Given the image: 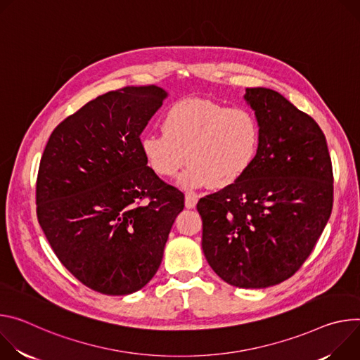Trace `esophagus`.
I'll use <instances>...</instances> for the list:
<instances>
[{"mask_svg": "<svg viewBox=\"0 0 360 360\" xmlns=\"http://www.w3.org/2000/svg\"><path fill=\"white\" fill-rule=\"evenodd\" d=\"M197 195L195 194H186V207L187 209H194L195 207V205H197Z\"/></svg>", "mask_w": 360, "mask_h": 360, "instance_id": "esophagus-1", "label": "esophagus"}]
</instances>
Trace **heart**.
Listing matches in <instances>:
<instances>
[{"label": "heart", "instance_id": "obj_1", "mask_svg": "<svg viewBox=\"0 0 360 360\" xmlns=\"http://www.w3.org/2000/svg\"><path fill=\"white\" fill-rule=\"evenodd\" d=\"M163 131L140 137V151L150 170L170 179L187 160L180 186L188 191L227 187L240 180L259 153L262 129L253 111L226 108L209 98H183L162 115Z\"/></svg>", "mask_w": 360, "mask_h": 360}]
</instances>
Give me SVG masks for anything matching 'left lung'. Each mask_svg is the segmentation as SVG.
Wrapping results in <instances>:
<instances>
[{
  "instance_id": "1",
  "label": "left lung",
  "mask_w": 360,
  "mask_h": 360,
  "mask_svg": "<svg viewBox=\"0 0 360 360\" xmlns=\"http://www.w3.org/2000/svg\"><path fill=\"white\" fill-rule=\"evenodd\" d=\"M262 140L250 170L200 198L202 248L231 286L264 289L293 276L332 213L333 172L323 131L281 93L246 89Z\"/></svg>"
}]
</instances>
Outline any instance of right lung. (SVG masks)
Returning <instances> with one entry per match:
<instances>
[{
  "label": "right lung",
  "instance_id": "1",
  "mask_svg": "<svg viewBox=\"0 0 360 360\" xmlns=\"http://www.w3.org/2000/svg\"><path fill=\"white\" fill-rule=\"evenodd\" d=\"M167 96L157 86L98 96L56 127L39 162L38 223L63 266L103 295H130L151 281L184 207V194L140 151Z\"/></svg>",
  "mask_w": 360,
  "mask_h": 360
}]
</instances>
